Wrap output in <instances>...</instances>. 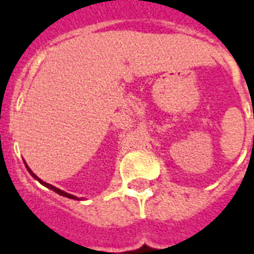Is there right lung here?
I'll list each match as a JSON object with an SVG mask.
<instances>
[{"mask_svg": "<svg viewBox=\"0 0 254 254\" xmlns=\"http://www.w3.org/2000/svg\"><path fill=\"white\" fill-rule=\"evenodd\" d=\"M25 167H27V170H28V173H30L31 176L34 177V178H35L36 181L41 182V184H42V185H43V187H46V188H49V189H52V190H54V191H56V193H58L60 196L67 197V198H73V200H80L78 197L73 196V194H70V193H66V191L61 190V189H58V188H56V187H53V185H50V184H47V182H43V181H42V180H41V178H38V177H36L35 174L32 173V170H31V169H30V167H28V166L25 165Z\"/></svg>", "mask_w": 254, "mask_h": 254, "instance_id": "right-lung-1", "label": "right lung"}]
</instances>
